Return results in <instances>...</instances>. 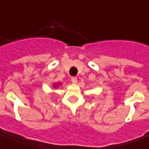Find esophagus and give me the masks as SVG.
<instances>
[{
    "label": "esophagus",
    "mask_w": 149,
    "mask_h": 149,
    "mask_svg": "<svg viewBox=\"0 0 149 149\" xmlns=\"http://www.w3.org/2000/svg\"><path fill=\"white\" fill-rule=\"evenodd\" d=\"M77 77H72V82L73 84H76L77 83Z\"/></svg>",
    "instance_id": "obj_1"
}]
</instances>
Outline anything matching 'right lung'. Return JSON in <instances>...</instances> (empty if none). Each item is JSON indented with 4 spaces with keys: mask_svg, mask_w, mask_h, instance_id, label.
Listing matches in <instances>:
<instances>
[{
    "mask_svg": "<svg viewBox=\"0 0 149 149\" xmlns=\"http://www.w3.org/2000/svg\"><path fill=\"white\" fill-rule=\"evenodd\" d=\"M61 83H59V82H58V83H55L53 84V85H52V87H53L54 88H57L58 87V86L61 85Z\"/></svg>",
    "mask_w": 149,
    "mask_h": 149,
    "instance_id": "add662e5",
    "label": "right lung"
}]
</instances>
